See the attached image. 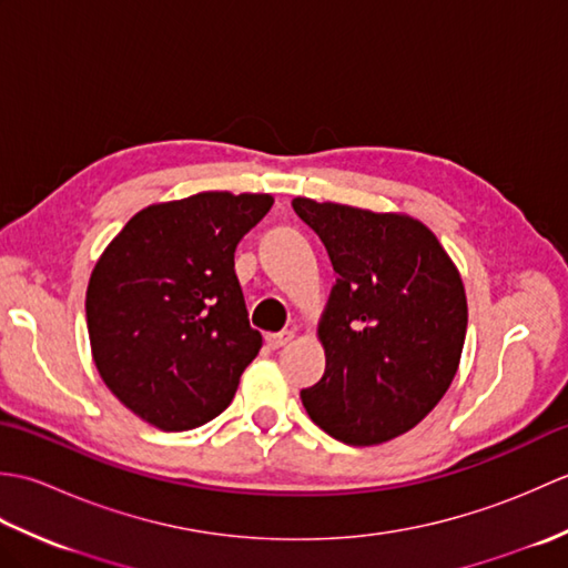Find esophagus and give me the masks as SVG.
Returning <instances> with one entry per match:
<instances>
[{"mask_svg":"<svg viewBox=\"0 0 568 568\" xmlns=\"http://www.w3.org/2000/svg\"><path fill=\"white\" fill-rule=\"evenodd\" d=\"M295 339L293 332H277V334H265V344L268 348H281L285 344H291Z\"/></svg>","mask_w":568,"mask_h":568,"instance_id":"34e87169","label":"esophagus"}]
</instances>
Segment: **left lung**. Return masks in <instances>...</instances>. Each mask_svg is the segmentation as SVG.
<instances>
[{"label": "left lung", "mask_w": 568, "mask_h": 568, "mask_svg": "<svg viewBox=\"0 0 568 568\" xmlns=\"http://www.w3.org/2000/svg\"><path fill=\"white\" fill-rule=\"evenodd\" d=\"M334 265L320 320L322 381L300 393L334 439L383 444L413 429L456 376L468 307L462 275L429 229L407 214L293 200Z\"/></svg>", "instance_id": "8db88e82"}]
</instances>
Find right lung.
Listing matches in <instances>:
<instances>
[{
    "label": "right lung",
    "mask_w": 568,
    "mask_h": 568,
    "mask_svg": "<svg viewBox=\"0 0 568 568\" xmlns=\"http://www.w3.org/2000/svg\"><path fill=\"white\" fill-rule=\"evenodd\" d=\"M271 195L200 192L131 216L90 275L84 312L106 388L163 432L229 407L263 344L234 273Z\"/></svg>",
    "instance_id": "1"
}]
</instances>
